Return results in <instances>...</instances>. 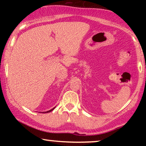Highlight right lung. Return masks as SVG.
Returning <instances> with one entry per match:
<instances>
[{
	"mask_svg": "<svg viewBox=\"0 0 146 146\" xmlns=\"http://www.w3.org/2000/svg\"><path fill=\"white\" fill-rule=\"evenodd\" d=\"M54 108H52V110H48V111H44L43 113H48V112H50V111H52L54 109Z\"/></svg>",
	"mask_w": 146,
	"mask_h": 146,
	"instance_id": "right-lung-1",
	"label": "right lung"
}]
</instances>
